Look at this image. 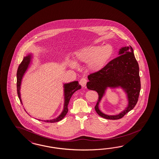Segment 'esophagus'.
Here are the masks:
<instances>
[{"instance_id":"obj_1","label":"esophagus","mask_w":159,"mask_h":159,"mask_svg":"<svg viewBox=\"0 0 159 159\" xmlns=\"http://www.w3.org/2000/svg\"><path fill=\"white\" fill-rule=\"evenodd\" d=\"M87 82V80L85 78H81L80 80L79 81V84L82 86V87H85L86 84Z\"/></svg>"}]
</instances>
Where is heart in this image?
Segmentation results:
<instances>
[{
	"mask_svg": "<svg viewBox=\"0 0 159 159\" xmlns=\"http://www.w3.org/2000/svg\"><path fill=\"white\" fill-rule=\"evenodd\" d=\"M113 48L107 44L100 46L85 47L76 52L75 59L77 62H88L90 70H99L107 62L113 53Z\"/></svg>",
	"mask_w": 159,
	"mask_h": 159,
	"instance_id": "1",
	"label": "heart"
}]
</instances>
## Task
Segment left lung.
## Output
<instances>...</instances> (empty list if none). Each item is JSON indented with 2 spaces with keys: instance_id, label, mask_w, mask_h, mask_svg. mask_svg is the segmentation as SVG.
Returning a JSON list of instances; mask_svg holds the SVG:
<instances>
[{
  "instance_id": "obj_1",
  "label": "left lung",
  "mask_w": 159,
  "mask_h": 159,
  "mask_svg": "<svg viewBox=\"0 0 159 159\" xmlns=\"http://www.w3.org/2000/svg\"><path fill=\"white\" fill-rule=\"evenodd\" d=\"M119 56L107 63L101 70L88 76V89L97 91L98 100L95 106V111L100 116L107 120H119L135 107L139 97L141 81L139 66L131 46L122 48ZM120 86L128 94V107L120 115L108 116L101 112L98 106L107 87Z\"/></svg>"
}]
</instances>
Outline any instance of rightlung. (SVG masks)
<instances>
[{
  "instance_id": "add662e5",
  "label": "right lung",
  "mask_w": 159,
  "mask_h": 159,
  "mask_svg": "<svg viewBox=\"0 0 159 159\" xmlns=\"http://www.w3.org/2000/svg\"><path fill=\"white\" fill-rule=\"evenodd\" d=\"M31 61V55H29L26 57H23V60L20 64V66H18V68L16 72V88H17V93L18 96L20 99V102L22 103V101L20 99V84L22 79L23 77V75L25 73L26 70H27L29 65ZM81 89V85H79L78 83V81H73L68 84H64V95H65V103H64V106L63 111L61 114L59 116L54 120H40L45 122H50V123H53L58 122L59 120H61L63 119V118L66 116V114H67L68 108V105L69 103L70 99L73 95V93L76 91L78 89Z\"/></svg>"
}]
</instances>
